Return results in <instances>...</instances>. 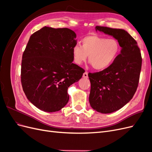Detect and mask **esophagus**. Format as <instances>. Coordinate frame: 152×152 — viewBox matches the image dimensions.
Returning a JSON list of instances; mask_svg holds the SVG:
<instances>
[{
    "instance_id": "1",
    "label": "esophagus",
    "mask_w": 152,
    "mask_h": 152,
    "mask_svg": "<svg viewBox=\"0 0 152 152\" xmlns=\"http://www.w3.org/2000/svg\"><path fill=\"white\" fill-rule=\"evenodd\" d=\"M83 77L85 78V79H87V78H88V73H87V72H84L83 73Z\"/></svg>"
}]
</instances>
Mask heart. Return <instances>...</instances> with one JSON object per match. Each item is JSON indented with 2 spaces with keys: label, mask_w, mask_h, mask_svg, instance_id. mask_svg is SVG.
Instances as JSON below:
<instances>
[{
  "label": "heart",
  "mask_w": 152,
  "mask_h": 152,
  "mask_svg": "<svg viewBox=\"0 0 152 152\" xmlns=\"http://www.w3.org/2000/svg\"><path fill=\"white\" fill-rule=\"evenodd\" d=\"M81 46L75 45L72 49L73 62L77 65L89 61L98 70H104L115 61L120 53V44L113 38L107 39L98 35H89L81 40Z\"/></svg>",
  "instance_id": "obj_1"
}]
</instances>
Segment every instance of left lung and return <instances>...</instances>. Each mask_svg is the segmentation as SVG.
Instances as JSON below:
<instances>
[{"instance_id":"left-lung-1","label":"left lung","mask_w":152,"mask_h":152,"mask_svg":"<svg viewBox=\"0 0 152 152\" xmlns=\"http://www.w3.org/2000/svg\"><path fill=\"white\" fill-rule=\"evenodd\" d=\"M95 29L112 36L122 48L110 66L88 74L91 107L102 113H110L122 108L134 95L139 83L141 54L136 41L126 30L100 26Z\"/></svg>"}]
</instances>
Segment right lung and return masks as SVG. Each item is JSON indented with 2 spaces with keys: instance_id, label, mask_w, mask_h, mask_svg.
I'll list each match as a JSON object with an SVG mask.
<instances>
[{
  "instance_id": "right-lung-1",
  "label": "right lung",
  "mask_w": 152,
  "mask_h": 152,
  "mask_svg": "<svg viewBox=\"0 0 152 152\" xmlns=\"http://www.w3.org/2000/svg\"><path fill=\"white\" fill-rule=\"evenodd\" d=\"M76 34L67 28L44 26L32 34L23 54L21 81L30 102L46 112L67 104V90L79 81L84 70L73 63Z\"/></svg>"
}]
</instances>
